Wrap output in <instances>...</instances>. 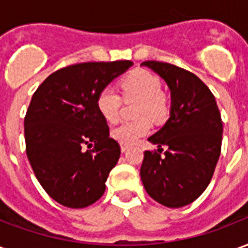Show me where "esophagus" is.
I'll use <instances>...</instances> for the list:
<instances>
[{"label":"esophagus","instance_id":"esophagus-1","mask_svg":"<svg viewBox=\"0 0 248 248\" xmlns=\"http://www.w3.org/2000/svg\"><path fill=\"white\" fill-rule=\"evenodd\" d=\"M121 150L124 151H124H127V150H129V146H127V145H121Z\"/></svg>","mask_w":248,"mask_h":248}]
</instances>
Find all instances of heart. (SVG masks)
<instances>
[{
    "mask_svg": "<svg viewBox=\"0 0 248 248\" xmlns=\"http://www.w3.org/2000/svg\"><path fill=\"white\" fill-rule=\"evenodd\" d=\"M122 98L127 102L137 101L135 115L138 119L124 122L115 129L111 135L122 145H134L140 138L145 137L151 129V121L162 122L170 113L167 97L162 93L161 79L147 70H134L126 76L119 83ZM122 99L111 87H103L98 93L95 105L105 121L115 124L119 119Z\"/></svg>",
    "mask_w": 248,
    "mask_h": 248,
    "instance_id": "b5f03b06",
    "label": "heart"
}]
</instances>
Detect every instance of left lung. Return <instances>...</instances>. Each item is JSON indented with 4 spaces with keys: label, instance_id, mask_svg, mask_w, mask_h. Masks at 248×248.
Returning <instances> with one entry per match:
<instances>
[{
    "label": "left lung",
    "instance_id": "obj_1",
    "mask_svg": "<svg viewBox=\"0 0 248 248\" xmlns=\"http://www.w3.org/2000/svg\"><path fill=\"white\" fill-rule=\"evenodd\" d=\"M142 65L166 81L171 111L166 124L149 138L159 149L145 151L140 179L154 201L166 207H183L194 202L213 178L222 146L220 113L213 93L191 71L167 62Z\"/></svg>",
    "mask_w": 248,
    "mask_h": 248
}]
</instances>
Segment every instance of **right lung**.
Wrapping results in <instances>:
<instances>
[{"instance_id": "right-lung-1", "label": "right lung", "mask_w": 248, "mask_h": 248, "mask_svg": "<svg viewBox=\"0 0 248 248\" xmlns=\"http://www.w3.org/2000/svg\"><path fill=\"white\" fill-rule=\"evenodd\" d=\"M131 65L114 61L66 66L47 77L31 97L24 122L26 155L41 186L65 207H87L105 192L121 147L108 137L95 99Z\"/></svg>"}]
</instances>
